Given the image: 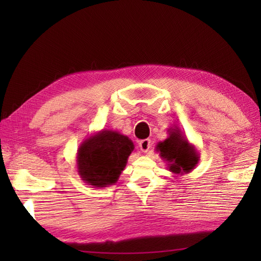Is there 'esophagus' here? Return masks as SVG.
<instances>
[{"mask_svg": "<svg viewBox=\"0 0 261 261\" xmlns=\"http://www.w3.org/2000/svg\"><path fill=\"white\" fill-rule=\"evenodd\" d=\"M151 146H152V144L149 139H143L139 141V147L144 153H147L149 151V148H151Z\"/></svg>", "mask_w": 261, "mask_h": 261, "instance_id": "34e87169", "label": "esophagus"}]
</instances>
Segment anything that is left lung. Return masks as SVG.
I'll return each instance as SVG.
<instances>
[{
	"instance_id": "1",
	"label": "left lung",
	"mask_w": 261,
	"mask_h": 261,
	"mask_svg": "<svg viewBox=\"0 0 261 261\" xmlns=\"http://www.w3.org/2000/svg\"><path fill=\"white\" fill-rule=\"evenodd\" d=\"M168 138L156 145V152L160 153L162 160L168 163V169L175 175L189 174L192 171L199 161V153L189 143L187 137L174 126L168 129Z\"/></svg>"
}]
</instances>
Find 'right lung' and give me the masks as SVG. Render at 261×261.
Instances as JSON below:
<instances>
[{"label":"right lung","mask_w":261,"mask_h":261,"mask_svg":"<svg viewBox=\"0 0 261 261\" xmlns=\"http://www.w3.org/2000/svg\"><path fill=\"white\" fill-rule=\"evenodd\" d=\"M132 140L120 132L103 129L86 138L77 152V171L92 188L115 184L134 152Z\"/></svg>","instance_id":"obj_1"}]
</instances>
